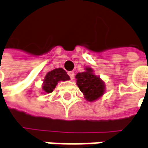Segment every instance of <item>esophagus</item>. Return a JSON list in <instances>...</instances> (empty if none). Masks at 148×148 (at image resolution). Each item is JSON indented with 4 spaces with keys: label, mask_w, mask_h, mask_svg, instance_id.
I'll list each match as a JSON object with an SVG mask.
<instances>
[{
    "label": "esophagus",
    "mask_w": 148,
    "mask_h": 148,
    "mask_svg": "<svg viewBox=\"0 0 148 148\" xmlns=\"http://www.w3.org/2000/svg\"><path fill=\"white\" fill-rule=\"evenodd\" d=\"M68 75H69V77H70L71 80H73V79H74V77H75L74 71H69V72H68Z\"/></svg>",
    "instance_id": "1"
}]
</instances>
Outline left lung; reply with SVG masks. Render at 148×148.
<instances>
[{
  "mask_svg": "<svg viewBox=\"0 0 148 148\" xmlns=\"http://www.w3.org/2000/svg\"><path fill=\"white\" fill-rule=\"evenodd\" d=\"M76 79L80 91L83 93L85 99L88 101L99 99L105 93L104 82L100 77L94 74V71L91 67L87 66L85 68V71L77 73Z\"/></svg>",
  "mask_w": 148,
  "mask_h": 148,
  "instance_id": "obj_1",
  "label": "left lung"
}]
</instances>
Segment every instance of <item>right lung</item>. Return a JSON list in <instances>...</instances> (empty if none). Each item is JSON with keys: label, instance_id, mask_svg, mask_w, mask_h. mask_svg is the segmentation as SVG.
Segmentation results:
<instances>
[{"label": "right lung", "instance_id": "right-lung-1", "mask_svg": "<svg viewBox=\"0 0 148 148\" xmlns=\"http://www.w3.org/2000/svg\"><path fill=\"white\" fill-rule=\"evenodd\" d=\"M70 80V77L62 68H56L49 71L43 80L42 90L44 93H51L56 88L57 83L61 81L65 82Z\"/></svg>", "mask_w": 148, "mask_h": 148}]
</instances>
